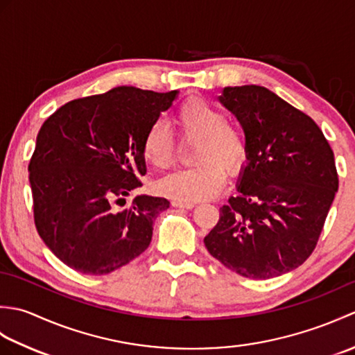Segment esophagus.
<instances>
[{"mask_svg": "<svg viewBox=\"0 0 355 355\" xmlns=\"http://www.w3.org/2000/svg\"><path fill=\"white\" fill-rule=\"evenodd\" d=\"M172 206L177 207V209H192L193 207V202H183V201H172Z\"/></svg>", "mask_w": 355, "mask_h": 355, "instance_id": "obj_1", "label": "esophagus"}]
</instances>
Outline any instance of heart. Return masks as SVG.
Instances as JSON below:
<instances>
[{"label": "heart", "mask_w": 355, "mask_h": 355, "mask_svg": "<svg viewBox=\"0 0 355 355\" xmlns=\"http://www.w3.org/2000/svg\"><path fill=\"white\" fill-rule=\"evenodd\" d=\"M172 120L180 137L186 141L197 140L193 162L198 166L162 178L158 192L183 202L216 197L224 186V171L233 175L245 162L244 134L227 122L216 105L197 97L180 105ZM141 154L155 169H168L175 160V143L160 123H154L146 131L141 140Z\"/></svg>", "instance_id": "1"}]
</instances>
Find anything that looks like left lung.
I'll use <instances>...</instances> for the list:
<instances>
[{
  "label": "left lung",
  "instance_id": "left-lung-1",
  "mask_svg": "<svg viewBox=\"0 0 355 355\" xmlns=\"http://www.w3.org/2000/svg\"><path fill=\"white\" fill-rule=\"evenodd\" d=\"M218 99L243 126L247 163L206 248L244 277L285 275L318 244L338 189L334 153L310 116L267 88L225 87Z\"/></svg>",
  "mask_w": 355,
  "mask_h": 355
}]
</instances>
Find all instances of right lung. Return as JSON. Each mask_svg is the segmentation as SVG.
Listing matches in <instances>:
<instances>
[{
	"instance_id": "1",
	"label": "right lung",
	"mask_w": 355,
	"mask_h": 355,
	"mask_svg": "<svg viewBox=\"0 0 355 355\" xmlns=\"http://www.w3.org/2000/svg\"><path fill=\"white\" fill-rule=\"evenodd\" d=\"M178 92L117 87L62 105L45 120L28 164L35 225L65 266L108 275L146 250L160 197L137 195L146 173L141 140Z\"/></svg>"
}]
</instances>
